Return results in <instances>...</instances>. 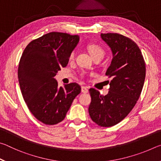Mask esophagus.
<instances>
[{
    "label": "esophagus",
    "mask_w": 161,
    "mask_h": 161,
    "mask_svg": "<svg viewBox=\"0 0 161 161\" xmlns=\"http://www.w3.org/2000/svg\"><path fill=\"white\" fill-rule=\"evenodd\" d=\"M88 92H89V90H88V88H87L86 86H81V92H82V93H84V94H86V93H88Z\"/></svg>",
    "instance_id": "34e87169"
}]
</instances>
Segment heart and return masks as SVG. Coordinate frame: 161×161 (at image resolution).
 I'll use <instances>...</instances> for the list:
<instances>
[{
  "mask_svg": "<svg viewBox=\"0 0 161 161\" xmlns=\"http://www.w3.org/2000/svg\"><path fill=\"white\" fill-rule=\"evenodd\" d=\"M87 50H88L89 53H90L92 57L93 58H96L97 56H103L104 54V51H103V49L100 47L99 45H96V44H89L87 46ZM75 52H72L69 55V59H73L75 58Z\"/></svg>",
  "mask_w": 161,
  "mask_h": 161,
  "instance_id": "1",
  "label": "heart"
}]
</instances>
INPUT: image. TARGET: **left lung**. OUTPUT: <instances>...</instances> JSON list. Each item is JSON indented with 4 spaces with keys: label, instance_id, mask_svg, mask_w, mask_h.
Masks as SVG:
<instances>
[{
    "label": "left lung",
    "instance_id": "1",
    "mask_svg": "<svg viewBox=\"0 0 161 161\" xmlns=\"http://www.w3.org/2000/svg\"><path fill=\"white\" fill-rule=\"evenodd\" d=\"M101 37L112 53L106 72L112 80L105 96L89 89V113L97 125L110 127L121 121L137 102L145 81L146 64L139 47L129 37L118 33H102Z\"/></svg>",
    "mask_w": 161,
    "mask_h": 161
}]
</instances>
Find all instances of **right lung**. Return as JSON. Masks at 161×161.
<instances>
[{"label": "right lung", "instance_id": "add662e5", "mask_svg": "<svg viewBox=\"0 0 161 161\" xmlns=\"http://www.w3.org/2000/svg\"><path fill=\"white\" fill-rule=\"evenodd\" d=\"M79 41V35L49 32L30 42L22 54L18 71L22 94L32 115L43 124L61 122L81 92L78 84L59 87L54 78L67 66Z\"/></svg>", "mask_w": 161, "mask_h": 161}]
</instances>
